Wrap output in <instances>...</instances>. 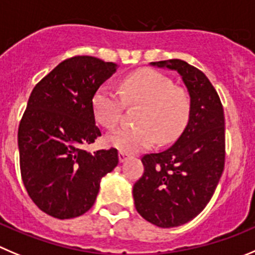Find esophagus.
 Instances as JSON below:
<instances>
[{
  "instance_id": "34e87169",
  "label": "esophagus",
  "mask_w": 255,
  "mask_h": 255,
  "mask_svg": "<svg viewBox=\"0 0 255 255\" xmlns=\"http://www.w3.org/2000/svg\"><path fill=\"white\" fill-rule=\"evenodd\" d=\"M129 157H130V154H128V152L123 151V150H121V151L119 152V159H120L121 162H124V161H125V160L129 159Z\"/></svg>"
}]
</instances>
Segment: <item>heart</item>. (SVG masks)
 I'll list each match as a JSON object with an SVG mask.
<instances>
[{
  "instance_id": "1",
  "label": "heart",
  "mask_w": 255,
  "mask_h": 255,
  "mask_svg": "<svg viewBox=\"0 0 255 255\" xmlns=\"http://www.w3.org/2000/svg\"><path fill=\"white\" fill-rule=\"evenodd\" d=\"M137 105L134 125H123L109 135V142L123 151H139L157 141H168L188 120L190 99L186 91L151 69H141L124 77L120 94L101 85L93 98V110L108 129L118 125L124 106Z\"/></svg>"
}]
</instances>
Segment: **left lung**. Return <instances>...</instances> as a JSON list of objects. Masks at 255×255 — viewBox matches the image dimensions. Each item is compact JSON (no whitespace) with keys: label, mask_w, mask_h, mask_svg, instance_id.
Instances as JSON below:
<instances>
[{"label":"left lung","mask_w":255,"mask_h":255,"mask_svg":"<svg viewBox=\"0 0 255 255\" xmlns=\"http://www.w3.org/2000/svg\"><path fill=\"white\" fill-rule=\"evenodd\" d=\"M180 74L190 95L189 121L175 142L141 157L144 174L134 184L135 208L151 224L174 228L190 222L212 199L225 162L222 101L207 76L183 60L151 62Z\"/></svg>","instance_id":"left-lung-1"}]
</instances>
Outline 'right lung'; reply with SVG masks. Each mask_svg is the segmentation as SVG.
Returning a JSON list of instances; mask_svg holds the SVG:
<instances>
[{
  "label": "right lung",
  "instance_id": "1",
  "mask_svg": "<svg viewBox=\"0 0 255 255\" xmlns=\"http://www.w3.org/2000/svg\"><path fill=\"white\" fill-rule=\"evenodd\" d=\"M116 67L93 56L70 57L31 93L17 134L21 176L32 202L51 217L85 214L95 203L101 178L118 165L115 147L85 150L101 136L93 98Z\"/></svg>",
  "mask_w": 255,
  "mask_h": 255
}]
</instances>
